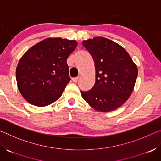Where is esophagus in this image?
I'll return each instance as SVG.
<instances>
[{
	"label": "esophagus",
	"instance_id": "obj_1",
	"mask_svg": "<svg viewBox=\"0 0 161 161\" xmlns=\"http://www.w3.org/2000/svg\"><path fill=\"white\" fill-rule=\"evenodd\" d=\"M78 80H79V77H75V78L72 79V81H73V82H74V83H77L78 81Z\"/></svg>",
	"mask_w": 161,
	"mask_h": 161
}]
</instances>
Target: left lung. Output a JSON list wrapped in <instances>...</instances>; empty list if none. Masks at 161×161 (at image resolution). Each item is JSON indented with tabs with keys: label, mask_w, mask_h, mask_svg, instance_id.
Returning <instances> with one entry per match:
<instances>
[{
	"label": "left lung",
	"mask_w": 161,
	"mask_h": 161,
	"mask_svg": "<svg viewBox=\"0 0 161 161\" xmlns=\"http://www.w3.org/2000/svg\"><path fill=\"white\" fill-rule=\"evenodd\" d=\"M94 62L96 81L83 99L95 110L109 112L129 99L134 89L138 68L129 54L118 43L103 37L83 40Z\"/></svg>",
	"instance_id": "left-lung-1"
}]
</instances>
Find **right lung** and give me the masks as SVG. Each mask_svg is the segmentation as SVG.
<instances>
[{"instance_id":"right-lung-1","label":"right lung","mask_w":161,"mask_h":161,"mask_svg":"<svg viewBox=\"0 0 161 161\" xmlns=\"http://www.w3.org/2000/svg\"><path fill=\"white\" fill-rule=\"evenodd\" d=\"M77 44L76 40L48 37L21 57L16 67V81L27 102L46 107L62 96L70 80L67 59Z\"/></svg>"}]
</instances>
